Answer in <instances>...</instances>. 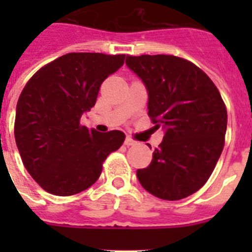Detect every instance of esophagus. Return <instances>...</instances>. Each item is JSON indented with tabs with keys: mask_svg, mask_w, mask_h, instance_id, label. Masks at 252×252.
<instances>
[{
	"mask_svg": "<svg viewBox=\"0 0 252 252\" xmlns=\"http://www.w3.org/2000/svg\"><path fill=\"white\" fill-rule=\"evenodd\" d=\"M137 142L135 141V140L133 139H131V137H126V139H125V145H127V146H133V145H136Z\"/></svg>",
	"mask_w": 252,
	"mask_h": 252,
	"instance_id": "obj_1",
	"label": "esophagus"
}]
</instances>
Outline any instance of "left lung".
<instances>
[{
    "label": "left lung",
    "instance_id": "1",
    "mask_svg": "<svg viewBox=\"0 0 252 252\" xmlns=\"http://www.w3.org/2000/svg\"><path fill=\"white\" fill-rule=\"evenodd\" d=\"M148 91V110L164 139L150 165L136 171L153 195L178 201L204 186L221 157L227 111L208 75L174 55L126 57ZM150 146V145H149Z\"/></svg>",
    "mask_w": 252,
    "mask_h": 252
}]
</instances>
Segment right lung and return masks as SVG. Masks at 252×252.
<instances>
[{"instance_id":"add662e5","label":"right lung","mask_w":252,"mask_h":252,"mask_svg":"<svg viewBox=\"0 0 252 252\" xmlns=\"http://www.w3.org/2000/svg\"><path fill=\"white\" fill-rule=\"evenodd\" d=\"M124 60V54L69 53L37 70L22 90L15 140L26 170L46 192L65 197L86 190L122 145V131L88 130L79 120Z\"/></svg>"}]
</instances>
